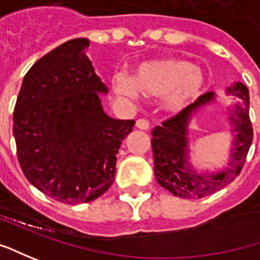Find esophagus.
<instances>
[{
	"mask_svg": "<svg viewBox=\"0 0 260 260\" xmlns=\"http://www.w3.org/2000/svg\"><path fill=\"white\" fill-rule=\"evenodd\" d=\"M149 126H151V123H149V121H148V119H145V118H141V119H138V121H137V128H138V129L147 131V129H149Z\"/></svg>",
	"mask_w": 260,
	"mask_h": 260,
	"instance_id": "esophagus-1",
	"label": "esophagus"
}]
</instances>
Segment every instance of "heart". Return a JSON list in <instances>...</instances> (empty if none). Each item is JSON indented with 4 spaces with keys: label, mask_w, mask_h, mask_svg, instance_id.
Here are the masks:
<instances>
[{
    "label": "heart",
    "mask_w": 260,
    "mask_h": 260,
    "mask_svg": "<svg viewBox=\"0 0 260 260\" xmlns=\"http://www.w3.org/2000/svg\"><path fill=\"white\" fill-rule=\"evenodd\" d=\"M115 92L125 98H137L139 92L148 96H162L170 111H181L190 105L206 86V77L192 61L185 58H161L142 63L134 73V80L125 73L112 77Z\"/></svg>",
    "instance_id": "heart-1"
}]
</instances>
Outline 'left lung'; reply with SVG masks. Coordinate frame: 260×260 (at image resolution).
I'll use <instances>...</instances> for the list:
<instances>
[{
  "label": "left lung",
  "instance_id": "left-lung-1",
  "mask_svg": "<svg viewBox=\"0 0 260 260\" xmlns=\"http://www.w3.org/2000/svg\"><path fill=\"white\" fill-rule=\"evenodd\" d=\"M229 92L235 94L239 103L236 105L235 115H232L230 121L233 123L236 132L235 148L232 149V161L228 170L219 174L199 175L188 168L185 155H188L187 149V125L191 115L203 105L214 99V94H202L197 101L181 112L168 118L161 125L152 129V154H154V170L155 178L161 187L173 192L181 199H203L213 192L219 191L224 185L232 183L246 162L247 152L253 139V128L249 118V90L242 82H237L235 86L229 87Z\"/></svg>",
  "mask_w": 260,
  "mask_h": 260
}]
</instances>
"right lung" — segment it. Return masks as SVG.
<instances>
[{
    "mask_svg": "<svg viewBox=\"0 0 260 260\" xmlns=\"http://www.w3.org/2000/svg\"><path fill=\"white\" fill-rule=\"evenodd\" d=\"M87 46V39H75L37 60L14 108L24 175L64 204L89 203L109 190L116 154L135 125L103 112L99 93L108 89L85 54Z\"/></svg>",
    "mask_w": 260,
    "mask_h": 260,
    "instance_id": "add662e5",
    "label": "right lung"
}]
</instances>
